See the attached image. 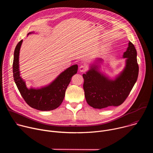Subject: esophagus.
<instances>
[{
	"mask_svg": "<svg viewBox=\"0 0 153 153\" xmlns=\"http://www.w3.org/2000/svg\"><path fill=\"white\" fill-rule=\"evenodd\" d=\"M86 70H87V67H86V66H85V65H82L81 66H80L79 71L80 72H85Z\"/></svg>",
	"mask_w": 153,
	"mask_h": 153,
	"instance_id": "obj_1",
	"label": "esophagus"
}]
</instances>
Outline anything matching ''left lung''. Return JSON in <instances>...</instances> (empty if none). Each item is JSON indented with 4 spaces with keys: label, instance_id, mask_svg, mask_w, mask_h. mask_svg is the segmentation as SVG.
<instances>
[{
    "label": "left lung",
    "instance_id": "obj_1",
    "mask_svg": "<svg viewBox=\"0 0 153 153\" xmlns=\"http://www.w3.org/2000/svg\"><path fill=\"white\" fill-rule=\"evenodd\" d=\"M123 57L126 58V67L115 80H109L99 73L96 66L82 75L85 97L90 106L98 109L117 106L128 97L139 74L137 51L131 42Z\"/></svg>",
    "mask_w": 153,
    "mask_h": 153
}]
</instances>
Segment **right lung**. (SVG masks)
Returning <instances> with one entry per match:
<instances>
[{"instance_id":"obj_1","label":"right lung","mask_w":153,"mask_h":153,"mask_svg":"<svg viewBox=\"0 0 153 153\" xmlns=\"http://www.w3.org/2000/svg\"><path fill=\"white\" fill-rule=\"evenodd\" d=\"M22 41L21 40L17 43L14 53L13 73L16 86L24 100L31 108L40 111L53 110L62 103L67 86L73 76L77 73L78 66L74 65L65 70L48 86L38 90L28 89L20 76L19 69V51Z\"/></svg>"}]
</instances>
